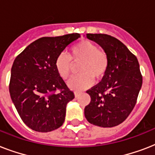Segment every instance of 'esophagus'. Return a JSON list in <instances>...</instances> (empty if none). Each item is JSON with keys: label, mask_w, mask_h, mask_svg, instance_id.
I'll return each mask as SVG.
<instances>
[{"label": "esophagus", "mask_w": 155, "mask_h": 155, "mask_svg": "<svg viewBox=\"0 0 155 155\" xmlns=\"http://www.w3.org/2000/svg\"><path fill=\"white\" fill-rule=\"evenodd\" d=\"M74 94H75V97H78L80 94H81V92H78V91H75V92H74Z\"/></svg>", "instance_id": "34e87169"}]
</instances>
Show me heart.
<instances>
[{"label": "heart", "instance_id": "1", "mask_svg": "<svg viewBox=\"0 0 155 155\" xmlns=\"http://www.w3.org/2000/svg\"><path fill=\"white\" fill-rule=\"evenodd\" d=\"M72 62H81L79 68L80 75L73 76L68 82V87L77 91L91 87L94 81L93 79L101 80L108 66L107 54L98 49L94 42L87 39L75 43L70 49L69 54L63 52L57 56L54 66L59 76L63 80L69 77Z\"/></svg>", "mask_w": 155, "mask_h": 155}]
</instances>
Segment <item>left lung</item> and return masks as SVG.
<instances>
[{
  "label": "left lung",
  "mask_w": 155,
  "mask_h": 155,
  "mask_svg": "<svg viewBox=\"0 0 155 155\" xmlns=\"http://www.w3.org/2000/svg\"><path fill=\"white\" fill-rule=\"evenodd\" d=\"M86 37L103 48L108 66L101 82L87 91L91 101L84 116L92 125L113 127L122 123L136 104L142 84L139 63L116 38L104 34H87Z\"/></svg>",
  "instance_id": "8db88e82"
}]
</instances>
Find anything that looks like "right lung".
<instances>
[{"mask_svg":"<svg viewBox=\"0 0 155 155\" xmlns=\"http://www.w3.org/2000/svg\"><path fill=\"white\" fill-rule=\"evenodd\" d=\"M80 34L43 37L16 57L11 69L9 93L23 122L31 130L47 133L65 120L66 107L75 95L59 76L57 56ZM57 90L60 92L55 93Z\"/></svg>","mask_w":155,"mask_h":155,"instance_id":"add662e5","label":"right lung"}]
</instances>
